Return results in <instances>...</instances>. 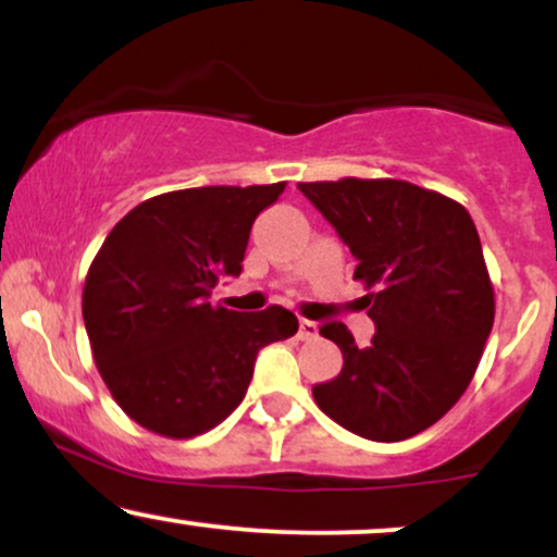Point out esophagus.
Masks as SVG:
<instances>
[{
  "instance_id": "1",
  "label": "esophagus",
  "mask_w": 557,
  "mask_h": 557,
  "mask_svg": "<svg viewBox=\"0 0 557 557\" xmlns=\"http://www.w3.org/2000/svg\"><path fill=\"white\" fill-rule=\"evenodd\" d=\"M298 335H300V341H314V337H319V324L311 322V319H300Z\"/></svg>"
}]
</instances>
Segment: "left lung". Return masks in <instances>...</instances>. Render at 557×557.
<instances>
[{
	"label": "left lung",
	"mask_w": 557,
	"mask_h": 557,
	"mask_svg": "<svg viewBox=\"0 0 557 557\" xmlns=\"http://www.w3.org/2000/svg\"><path fill=\"white\" fill-rule=\"evenodd\" d=\"M350 248L367 285L374 337L359 348L341 322L319 335L343 350L335 380L314 385L332 421L374 443L424 432L456 406L474 376L492 322L482 243L458 201L406 181L298 183Z\"/></svg>",
	"instance_id": "obj_1"
}]
</instances>
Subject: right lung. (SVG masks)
<instances>
[{
    "mask_svg": "<svg viewBox=\"0 0 557 557\" xmlns=\"http://www.w3.org/2000/svg\"><path fill=\"white\" fill-rule=\"evenodd\" d=\"M285 183L170 190L131 209L91 261L83 322L117 406L172 440L209 432L246 398L264 345L296 335L283 306L243 314L212 304L238 277L259 212Z\"/></svg>",
    "mask_w": 557,
    "mask_h": 557,
    "instance_id": "1",
    "label": "right lung"
}]
</instances>
